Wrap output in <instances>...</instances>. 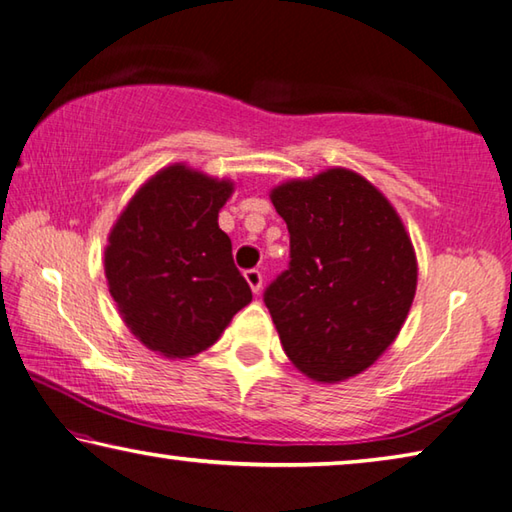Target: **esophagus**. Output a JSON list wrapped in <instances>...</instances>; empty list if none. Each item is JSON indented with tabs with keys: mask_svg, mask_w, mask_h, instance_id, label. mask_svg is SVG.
I'll use <instances>...</instances> for the list:
<instances>
[{
	"mask_svg": "<svg viewBox=\"0 0 512 512\" xmlns=\"http://www.w3.org/2000/svg\"><path fill=\"white\" fill-rule=\"evenodd\" d=\"M244 275H246V282L250 284V289H253L255 293L262 291L264 277H262V271H259V268H248V271H246Z\"/></svg>",
	"mask_w": 512,
	"mask_h": 512,
	"instance_id": "1",
	"label": "esophagus"
}]
</instances>
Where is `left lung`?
<instances>
[{
  "label": "left lung",
  "mask_w": 512,
  "mask_h": 512,
  "mask_svg": "<svg viewBox=\"0 0 512 512\" xmlns=\"http://www.w3.org/2000/svg\"><path fill=\"white\" fill-rule=\"evenodd\" d=\"M289 268L264 302L293 366L316 381L359 375L395 341L418 284L411 239L366 178L329 169L273 189Z\"/></svg>",
  "instance_id": "obj_1"
}]
</instances>
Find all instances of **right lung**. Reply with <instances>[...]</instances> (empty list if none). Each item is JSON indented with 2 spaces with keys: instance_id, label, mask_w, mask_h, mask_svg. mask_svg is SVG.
<instances>
[{
  "instance_id": "add662e5",
  "label": "right lung",
  "mask_w": 512,
  "mask_h": 512,
  "mask_svg": "<svg viewBox=\"0 0 512 512\" xmlns=\"http://www.w3.org/2000/svg\"><path fill=\"white\" fill-rule=\"evenodd\" d=\"M232 183L176 164L119 216L106 248L110 296L146 348L171 359L203 352L253 300L219 228Z\"/></svg>"
}]
</instances>
